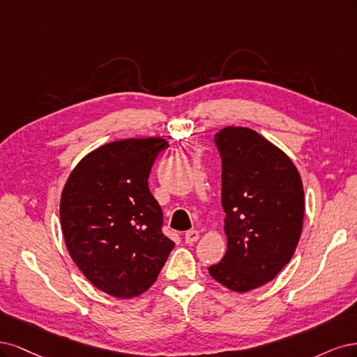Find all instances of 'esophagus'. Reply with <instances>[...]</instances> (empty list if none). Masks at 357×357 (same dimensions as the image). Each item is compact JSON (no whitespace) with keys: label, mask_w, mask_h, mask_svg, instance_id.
Segmentation results:
<instances>
[{"label":"esophagus","mask_w":357,"mask_h":357,"mask_svg":"<svg viewBox=\"0 0 357 357\" xmlns=\"http://www.w3.org/2000/svg\"><path fill=\"white\" fill-rule=\"evenodd\" d=\"M197 240H199V231H197V229H190V231L185 233V243L192 245Z\"/></svg>","instance_id":"esophagus-1"}]
</instances>
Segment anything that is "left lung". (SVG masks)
Listing matches in <instances>:
<instances>
[{
  "label": "left lung",
  "mask_w": 357,
  "mask_h": 357,
  "mask_svg": "<svg viewBox=\"0 0 357 357\" xmlns=\"http://www.w3.org/2000/svg\"><path fill=\"white\" fill-rule=\"evenodd\" d=\"M213 141L222 160L227 252L209 273L248 292L291 261L303 231V182L289 157L255 130L229 126Z\"/></svg>",
  "instance_id": "left-lung-1"
}]
</instances>
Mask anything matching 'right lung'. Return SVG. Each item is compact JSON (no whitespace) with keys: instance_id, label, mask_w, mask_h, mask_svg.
<instances>
[{"instance_id":"add662e5","label":"right lung","mask_w":357,"mask_h":357,"mask_svg":"<svg viewBox=\"0 0 357 357\" xmlns=\"http://www.w3.org/2000/svg\"><path fill=\"white\" fill-rule=\"evenodd\" d=\"M162 137L124 139L86 155L61 199L65 245L98 289L117 298L145 292L175 243L163 234V211L149 191Z\"/></svg>"}]
</instances>
